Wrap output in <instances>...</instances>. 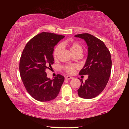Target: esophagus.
<instances>
[{
    "label": "esophagus",
    "mask_w": 129,
    "mask_h": 129,
    "mask_svg": "<svg viewBox=\"0 0 129 129\" xmlns=\"http://www.w3.org/2000/svg\"><path fill=\"white\" fill-rule=\"evenodd\" d=\"M65 79H67V80H70V79H72L73 78V77L71 76H65Z\"/></svg>",
    "instance_id": "1"
}]
</instances>
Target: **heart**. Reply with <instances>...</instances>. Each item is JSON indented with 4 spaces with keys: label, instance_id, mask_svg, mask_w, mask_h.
I'll return each mask as SVG.
<instances>
[{
    "label": "heart",
    "instance_id": "b5f03b06",
    "mask_svg": "<svg viewBox=\"0 0 129 129\" xmlns=\"http://www.w3.org/2000/svg\"><path fill=\"white\" fill-rule=\"evenodd\" d=\"M63 45H69L70 47V49L71 52L75 54L77 52H83V47L80 45L78 43L75 42H72V41H67L64 42L63 43ZM63 48V45L62 44H58L56 47L55 50L54 51L53 55L54 56L56 57L59 53L62 51ZM64 70L70 74H72L74 72L75 70L77 69V66L76 65H72V66H67L64 67Z\"/></svg>",
    "mask_w": 129,
    "mask_h": 129
}]
</instances>
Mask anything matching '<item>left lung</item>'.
Returning <instances> with one entry per match:
<instances>
[{
  "mask_svg": "<svg viewBox=\"0 0 129 129\" xmlns=\"http://www.w3.org/2000/svg\"><path fill=\"white\" fill-rule=\"evenodd\" d=\"M84 40L88 46V55L80 75H87L88 79L77 90L79 97L84 99H92L102 92L109 80L112 66L111 54L105 43L89 33L75 36Z\"/></svg>",
  "mask_w": 129,
  "mask_h": 129,
  "instance_id": "left-lung-1",
  "label": "left lung"
}]
</instances>
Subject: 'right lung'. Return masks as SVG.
Instances as JSON below:
<instances>
[{"instance_id":"add662e5","label":"right lung","mask_w":129,"mask_h":129,"mask_svg":"<svg viewBox=\"0 0 129 129\" xmlns=\"http://www.w3.org/2000/svg\"><path fill=\"white\" fill-rule=\"evenodd\" d=\"M64 38L42 32L26 44L20 58V76L27 91L36 100L45 102L57 97L64 77L58 74L54 79L47 77L45 69L54 63V47Z\"/></svg>"}]
</instances>
